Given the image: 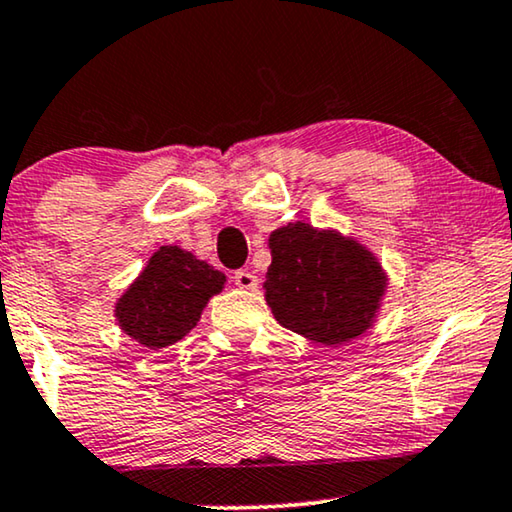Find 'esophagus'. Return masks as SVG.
<instances>
[{
    "label": "esophagus",
    "mask_w": 512,
    "mask_h": 512,
    "mask_svg": "<svg viewBox=\"0 0 512 512\" xmlns=\"http://www.w3.org/2000/svg\"><path fill=\"white\" fill-rule=\"evenodd\" d=\"M233 279H235V284L240 286V289H247V291H254L258 286L256 275H254V272H249V270H237Z\"/></svg>",
    "instance_id": "esophagus-1"
}]
</instances>
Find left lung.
I'll list each match as a JSON object with an SVG mask.
<instances>
[{"label": "left lung", "mask_w": 512, "mask_h": 512, "mask_svg": "<svg viewBox=\"0 0 512 512\" xmlns=\"http://www.w3.org/2000/svg\"><path fill=\"white\" fill-rule=\"evenodd\" d=\"M268 244L265 300L284 328L338 347L373 326L387 275L363 244L303 221L277 228Z\"/></svg>", "instance_id": "1"}]
</instances>
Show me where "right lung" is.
Listing matches in <instances>:
<instances>
[{
  "instance_id": "right-lung-1",
  "label": "right lung",
  "mask_w": 512,
  "mask_h": 512,
  "mask_svg": "<svg viewBox=\"0 0 512 512\" xmlns=\"http://www.w3.org/2000/svg\"><path fill=\"white\" fill-rule=\"evenodd\" d=\"M226 275L179 247H160L130 289L118 298V326L149 349L179 342L200 321Z\"/></svg>"
}]
</instances>
